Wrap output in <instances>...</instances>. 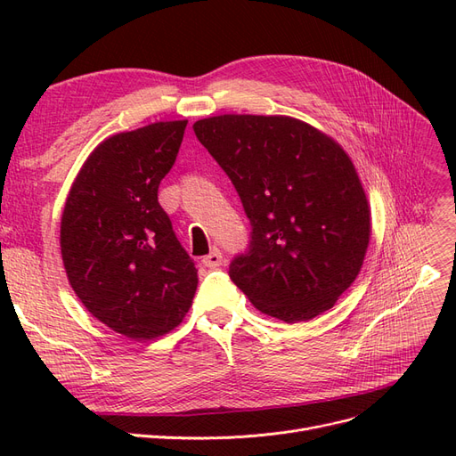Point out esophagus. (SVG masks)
Here are the masks:
<instances>
[{
    "label": "esophagus",
    "mask_w": 456,
    "mask_h": 456,
    "mask_svg": "<svg viewBox=\"0 0 456 456\" xmlns=\"http://www.w3.org/2000/svg\"><path fill=\"white\" fill-rule=\"evenodd\" d=\"M201 262H203L205 268H216V266L223 265V253H220L218 249H215V251H211L207 256H203Z\"/></svg>",
    "instance_id": "1"
}]
</instances>
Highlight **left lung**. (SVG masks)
<instances>
[{
  "mask_svg": "<svg viewBox=\"0 0 456 456\" xmlns=\"http://www.w3.org/2000/svg\"><path fill=\"white\" fill-rule=\"evenodd\" d=\"M194 133L238 190L249 251L230 278L262 314L308 322L335 306L363 266L370 209L342 146L289 116L224 114Z\"/></svg>",
  "mask_w": 456,
  "mask_h": 456,
  "instance_id": "1",
  "label": "left lung"
}]
</instances>
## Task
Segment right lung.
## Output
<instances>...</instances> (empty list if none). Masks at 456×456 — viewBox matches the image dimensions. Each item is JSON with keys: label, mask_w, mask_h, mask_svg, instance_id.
<instances>
[{"label": "right lung", "mask_w": 456, "mask_h": 456, "mask_svg": "<svg viewBox=\"0 0 456 456\" xmlns=\"http://www.w3.org/2000/svg\"><path fill=\"white\" fill-rule=\"evenodd\" d=\"M186 119L108 136L81 165L61 218V253L74 293L116 333L151 340L181 325L198 270L158 201Z\"/></svg>", "instance_id": "right-lung-1"}]
</instances>
